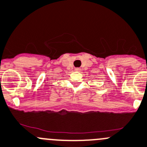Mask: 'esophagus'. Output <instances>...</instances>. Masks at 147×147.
Segmentation results:
<instances>
[{
	"instance_id": "34e87169",
	"label": "esophagus",
	"mask_w": 147,
	"mask_h": 147,
	"mask_svg": "<svg viewBox=\"0 0 147 147\" xmlns=\"http://www.w3.org/2000/svg\"><path fill=\"white\" fill-rule=\"evenodd\" d=\"M75 71H81V68H75Z\"/></svg>"
}]
</instances>
